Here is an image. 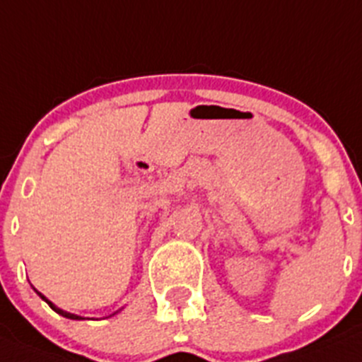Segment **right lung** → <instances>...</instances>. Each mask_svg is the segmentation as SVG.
Returning <instances> with one entry per match:
<instances>
[{
  "label": "right lung",
  "instance_id": "obj_1",
  "mask_svg": "<svg viewBox=\"0 0 362 362\" xmlns=\"http://www.w3.org/2000/svg\"><path fill=\"white\" fill-rule=\"evenodd\" d=\"M33 290H35V288H33ZM35 293H37V295H39V297H40V298H42V300H44V302H47V305H49V308H51V309H53V311H54V313H58V315H60V316H64V318H69V320H85V318H83V316L72 315V313H67V311H64V309L57 308V305H54V304H53V302H51V300H47V298H46V297H44V295H42V293H40V291H37V290H35ZM119 311H120V309H119ZM119 311H115V313H113V315H117V313H119ZM113 315H110V316H113Z\"/></svg>",
  "mask_w": 362,
  "mask_h": 362
}]
</instances>
